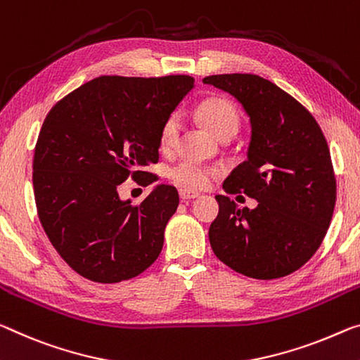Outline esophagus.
Wrapping results in <instances>:
<instances>
[{"label": "esophagus", "mask_w": 360, "mask_h": 360, "mask_svg": "<svg viewBox=\"0 0 360 360\" xmlns=\"http://www.w3.org/2000/svg\"><path fill=\"white\" fill-rule=\"evenodd\" d=\"M179 197H181V200H192V198H197L198 197V192L181 189L179 191Z\"/></svg>", "instance_id": "34e87169"}]
</instances>
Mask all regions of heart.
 <instances>
[{
	"label": "heart",
	"mask_w": 360,
	"mask_h": 360,
	"mask_svg": "<svg viewBox=\"0 0 360 360\" xmlns=\"http://www.w3.org/2000/svg\"><path fill=\"white\" fill-rule=\"evenodd\" d=\"M197 115L205 127L218 138L233 136L240 124V112L232 101L226 98H208L197 107ZM181 133V118L171 113L160 128L158 142L162 150H171L178 144ZM168 178L186 191H200L210 186L213 171L193 160H181L168 169Z\"/></svg>",
	"instance_id": "b5f03b06"
}]
</instances>
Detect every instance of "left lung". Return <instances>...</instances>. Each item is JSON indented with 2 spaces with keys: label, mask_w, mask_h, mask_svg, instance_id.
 Masks as SVG:
<instances>
[{
  "label": "left lung",
  "mask_w": 360,
  "mask_h": 360,
  "mask_svg": "<svg viewBox=\"0 0 360 360\" xmlns=\"http://www.w3.org/2000/svg\"><path fill=\"white\" fill-rule=\"evenodd\" d=\"M203 83L227 91L248 113V158L222 187L258 200L250 210L216 195L219 213L210 226L211 248L247 277L288 276L317 252L333 216L336 179L327 139L312 113L269 79L226 73Z\"/></svg>",
  "instance_id": "1"
}]
</instances>
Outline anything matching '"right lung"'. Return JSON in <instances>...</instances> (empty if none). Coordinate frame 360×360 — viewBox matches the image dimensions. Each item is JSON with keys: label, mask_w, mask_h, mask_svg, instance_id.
<instances>
[{"label": "right lung", "mask_w": 360, "mask_h": 360, "mask_svg": "<svg viewBox=\"0 0 360 360\" xmlns=\"http://www.w3.org/2000/svg\"><path fill=\"white\" fill-rule=\"evenodd\" d=\"M193 88L189 75L99 77L51 108L33 155L38 218L49 242L88 281L117 283L158 258L167 222L179 205L173 186L141 203L123 202L118 186L158 181L160 128Z\"/></svg>", "instance_id": "1"}]
</instances>
